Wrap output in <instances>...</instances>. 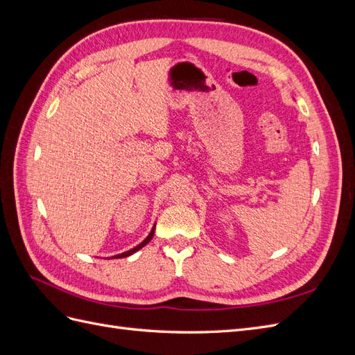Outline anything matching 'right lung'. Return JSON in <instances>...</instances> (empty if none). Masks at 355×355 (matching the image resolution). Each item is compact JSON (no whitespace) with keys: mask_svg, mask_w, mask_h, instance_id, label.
<instances>
[{"mask_svg":"<svg viewBox=\"0 0 355 355\" xmlns=\"http://www.w3.org/2000/svg\"><path fill=\"white\" fill-rule=\"evenodd\" d=\"M154 231H155V227L153 228V231L151 232H149V235H148V237L141 243V244H139V245H136L135 247V249H132V250H128V252H124V253H121V254H116V256H114V257H127V256H130V254H133L135 252H137L139 249H142V247L145 245V244H148L149 241H151V239L154 237Z\"/></svg>","mask_w":355,"mask_h":355,"instance_id":"add662e5","label":"right lung"}]
</instances>
